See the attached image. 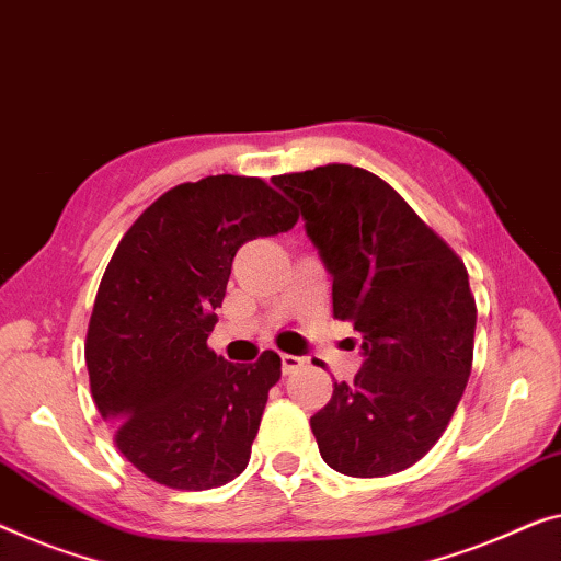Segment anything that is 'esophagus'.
Returning <instances> with one entry per match:
<instances>
[{"label": "esophagus", "mask_w": 561, "mask_h": 561, "mask_svg": "<svg viewBox=\"0 0 561 561\" xmlns=\"http://www.w3.org/2000/svg\"><path fill=\"white\" fill-rule=\"evenodd\" d=\"M305 365V360L302 357H297V355H282V370L284 373H295L297 367H302Z\"/></svg>", "instance_id": "1"}]
</instances>
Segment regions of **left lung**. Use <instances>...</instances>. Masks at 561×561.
<instances>
[{
  "instance_id": "1",
  "label": "left lung",
  "mask_w": 561,
  "mask_h": 561,
  "mask_svg": "<svg viewBox=\"0 0 561 561\" xmlns=\"http://www.w3.org/2000/svg\"><path fill=\"white\" fill-rule=\"evenodd\" d=\"M332 274V312L365 363L309 417L324 463L355 479L405 471L436 446L473 363L468 272L378 175L347 163L274 175Z\"/></svg>"
}]
</instances>
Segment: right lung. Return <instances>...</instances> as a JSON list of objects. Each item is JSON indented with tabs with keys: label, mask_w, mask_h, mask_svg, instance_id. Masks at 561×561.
<instances>
[{
	"label": "right lung",
	"mask_w": 561,
	"mask_h": 561,
	"mask_svg": "<svg viewBox=\"0 0 561 561\" xmlns=\"http://www.w3.org/2000/svg\"><path fill=\"white\" fill-rule=\"evenodd\" d=\"M254 175H206L156 198L125 231L98 287L85 363L115 446L156 483L204 491L252 456L277 353L233 365L208 350L239 247L297 224Z\"/></svg>",
	"instance_id": "1"
}]
</instances>
